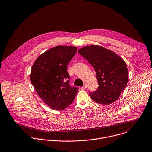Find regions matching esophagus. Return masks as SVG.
Segmentation results:
<instances>
[{"mask_svg":"<svg viewBox=\"0 0 152 152\" xmlns=\"http://www.w3.org/2000/svg\"><path fill=\"white\" fill-rule=\"evenodd\" d=\"M82 89H86V88H87V85H86V84H85V85L82 87Z\"/></svg>","mask_w":152,"mask_h":152,"instance_id":"34e87169","label":"esophagus"}]
</instances>
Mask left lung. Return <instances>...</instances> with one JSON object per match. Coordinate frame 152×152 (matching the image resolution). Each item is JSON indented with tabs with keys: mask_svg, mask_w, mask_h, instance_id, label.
Here are the masks:
<instances>
[{
	"mask_svg": "<svg viewBox=\"0 0 152 152\" xmlns=\"http://www.w3.org/2000/svg\"><path fill=\"white\" fill-rule=\"evenodd\" d=\"M94 67L98 87L90 96L95 102L104 105L113 103L119 98L128 80L126 63L112 50L103 46L90 45L78 50Z\"/></svg>",
	"mask_w": 152,
	"mask_h": 152,
	"instance_id": "1",
	"label": "left lung"
}]
</instances>
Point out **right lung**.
Masks as SVG:
<instances>
[{"label": "right lung", "mask_w": 152, "mask_h": 152, "mask_svg": "<svg viewBox=\"0 0 152 152\" xmlns=\"http://www.w3.org/2000/svg\"><path fill=\"white\" fill-rule=\"evenodd\" d=\"M77 48L57 46L40 54L32 66L30 78L34 89L49 107L61 110L71 104L78 92L69 85V63Z\"/></svg>", "instance_id": "add662e5"}]
</instances>
